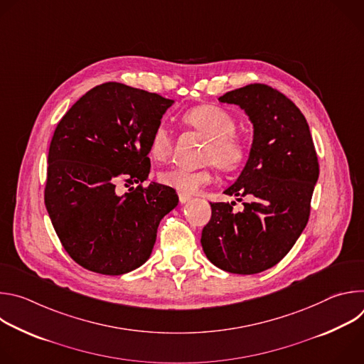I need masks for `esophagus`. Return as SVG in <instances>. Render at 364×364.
Here are the masks:
<instances>
[{"label": "esophagus", "instance_id": "esophagus-1", "mask_svg": "<svg viewBox=\"0 0 364 364\" xmlns=\"http://www.w3.org/2000/svg\"><path fill=\"white\" fill-rule=\"evenodd\" d=\"M190 196L188 194H183V193H178V200H180V203H187V201H190Z\"/></svg>", "mask_w": 364, "mask_h": 364}]
</instances>
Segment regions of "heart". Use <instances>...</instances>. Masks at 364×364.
Returning <instances> with one entry per match:
<instances>
[{
  "label": "heart",
  "instance_id": "heart-1",
  "mask_svg": "<svg viewBox=\"0 0 364 364\" xmlns=\"http://www.w3.org/2000/svg\"><path fill=\"white\" fill-rule=\"evenodd\" d=\"M183 122L210 139L204 152V161L213 163L222 171L239 170L247 157L246 144L235 135L236 121L225 109L213 105H201L187 111ZM173 151V134L164 125L154 129L149 141V152L155 160H166ZM161 184L183 194H194L213 181L210 168L186 170L174 167L160 173Z\"/></svg>",
  "mask_w": 364,
  "mask_h": 364
}]
</instances>
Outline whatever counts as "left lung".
Masks as SVG:
<instances>
[{
	"mask_svg": "<svg viewBox=\"0 0 364 364\" xmlns=\"http://www.w3.org/2000/svg\"><path fill=\"white\" fill-rule=\"evenodd\" d=\"M240 107L253 125L249 159L225 194L232 203H210L212 219L201 232V246L218 268L239 275L277 265L306 226L320 168L305 117L279 90L252 83L219 97Z\"/></svg>",
	"mask_w": 364,
	"mask_h": 364,
	"instance_id": "8db88e82",
	"label": "left lung"
}]
</instances>
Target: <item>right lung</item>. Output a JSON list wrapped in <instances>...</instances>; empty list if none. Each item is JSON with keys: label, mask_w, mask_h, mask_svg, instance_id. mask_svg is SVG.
Segmentation results:
<instances>
[{"label": "right lung", "mask_w": 364, "mask_h": 364, "mask_svg": "<svg viewBox=\"0 0 364 364\" xmlns=\"http://www.w3.org/2000/svg\"><path fill=\"white\" fill-rule=\"evenodd\" d=\"M174 100L124 83H102L66 112L51 138L44 203L65 250L102 275H122L149 257L176 191L151 183L149 141ZM140 186L118 195L116 184ZM127 184L126 186H127Z\"/></svg>", "instance_id": "add662e5"}]
</instances>
